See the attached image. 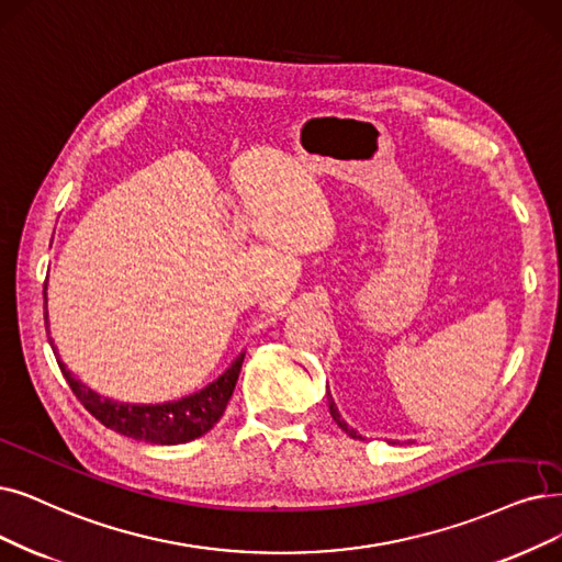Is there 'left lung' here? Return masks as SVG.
<instances>
[{
  "label": "left lung",
  "instance_id": "1",
  "mask_svg": "<svg viewBox=\"0 0 562 562\" xmlns=\"http://www.w3.org/2000/svg\"><path fill=\"white\" fill-rule=\"evenodd\" d=\"M327 403H329V415H331V419L339 424V429L341 431H346L350 438H355V440H364L362 436H359L355 429H350V426L346 424V419L341 417V413H339V408H336V403H334V398H331V394H329V390H327Z\"/></svg>",
  "mask_w": 562,
  "mask_h": 562
}]
</instances>
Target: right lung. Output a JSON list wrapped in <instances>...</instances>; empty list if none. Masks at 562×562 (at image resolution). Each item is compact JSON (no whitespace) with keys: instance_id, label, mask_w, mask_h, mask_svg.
Segmentation results:
<instances>
[{"instance_id":"1","label":"right lung","mask_w":562,"mask_h":562,"mask_svg":"<svg viewBox=\"0 0 562 562\" xmlns=\"http://www.w3.org/2000/svg\"><path fill=\"white\" fill-rule=\"evenodd\" d=\"M43 297H46V290H43ZM43 318H46V327H48V297H46V316ZM50 346H53V339H50ZM53 352L57 357L55 346H53ZM241 362H244V352L237 355L235 362L223 371L214 383L184 398L156 403V406H143L140 403L138 406V403L112 401L92 392L87 385H82L57 357V364L66 378V383H69V387L74 390V394L89 413H92L103 426H108V429L117 431L126 438L151 442V445H182L205 436L228 406V401L237 385Z\"/></svg>"}]
</instances>
